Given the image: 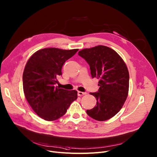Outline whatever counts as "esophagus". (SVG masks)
<instances>
[{"label":"esophagus","mask_w":157,"mask_h":157,"mask_svg":"<svg viewBox=\"0 0 157 157\" xmlns=\"http://www.w3.org/2000/svg\"><path fill=\"white\" fill-rule=\"evenodd\" d=\"M86 93L85 92H82V91H78V96H82V95H86Z\"/></svg>","instance_id":"1"}]
</instances>
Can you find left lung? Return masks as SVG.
I'll return each instance as SVG.
<instances>
[{
	"label": "left lung",
	"instance_id": "left-lung-1",
	"mask_svg": "<svg viewBox=\"0 0 157 157\" xmlns=\"http://www.w3.org/2000/svg\"><path fill=\"white\" fill-rule=\"evenodd\" d=\"M78 54L90 65L92 78L99 79L98 91L90 93L96 98L97 105L86 113L97 121H107L120 111L128 96L127 66L116 51L107 46L84 48Z\"/></svg>",
	"mask_w": 157,
	"mask_h": 157
}]
</instances>
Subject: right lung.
I'll return each instance as SVG.
<instances>
[{"instance_id":"obj_1","label":"right lung","mask_w":157,"mask_h":157,"mask_svg":"<svg viewBox=\"0 0 157 157\" xmlns=\"http://www.w3.org/2000/svg\"><path fill=\"white\" fill-rule=\"evenodd\" d=\"M78 51L45 48L35 52L27 61L23 75V91L29 105L41 119H59L78 98L76 90L56 86L62 66Z\"/></svg>"}]
</instances>
